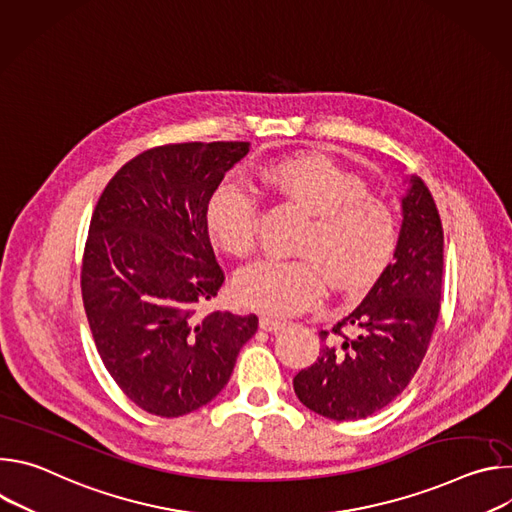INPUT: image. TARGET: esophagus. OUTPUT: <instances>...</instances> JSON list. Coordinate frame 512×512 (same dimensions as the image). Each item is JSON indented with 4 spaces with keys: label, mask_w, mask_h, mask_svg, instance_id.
Returning <instances> with one entry per match:
<instances>
[{
    "label": "esophagus",
    "mask_w": 512,
    "mask_h": 512,
    "mask_svg": "<svg viewBox=\"0 0 512 512\" xmlns=\"http://www.w3.org/2000/svg\"><path fill=\"white\" fill-rule=\"evenodd\" d=\"M259 328H261V330H265V332H277V330L285 328V322H283V320L269 318V316H261V320H259Z\"/></svg>",
    "instance_id": "esophagus-1"
}]
</instances>
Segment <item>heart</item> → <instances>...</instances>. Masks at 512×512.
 <instances>
[{
  "label": "heart",
  "instance_id": "b5f03b06",
  "mask_svg": "<svg viewBox=\"0 0 512 512\" xmlns=\"http://www.w3.org/2000/svg\"><path fill=\"white\" fill-rule=\"evenodd\" d=\"M265 190L310 214L300 259L265 257L235 277L237 300L269 316H296L318 306L326 279L344 296L369 291L389 269L399 245V218L364 180L326 156L300 154L267 164L259 172ZM206 223L223 251L245 257L255 249L259 198L237 182L216 188Z\"/></svg>",
  "mask_w": 512,
  "mask_h": 512
}]
</instances>
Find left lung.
Here are the masks:
<instances>
[{"instance_id":"left-lung-1","label":"left lung","mask_w":512,"mask_h":512,"mask_svg":"<svg viewBox=\"0 0 512 512\" xmlns=\"http://www.w3.org/2000/svg\"><path fill=\"white\" fill-rule=\"evenodd\" d=\"M409 184L395 261L352 314L320 332V356L294 377L298 399L328 419H364L401 395L440 316L442 218L429 188L417 176ZM344 325H356L359 336L348 339Z\"/></svg>"}]
</instances>
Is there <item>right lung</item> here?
<instances>
[{"mask_svg":"<svg viewBox=\"0 0 512 512\" xmlns=\"http://www.w3.org/2000/svg\"><path fill=\"white\" fill-rule=\"evenodd\" d=\"M249 141L158 145L105 186L89 225L81 289L105 369L139 409L180 417L229 383L257 316L200 314L225 273L206 208Z\"/></svg>","mask_w":512,"mask_h":512,"instance_id":"add662e5","label":"right lung"}]
</instances>
